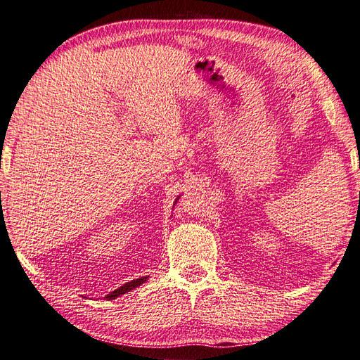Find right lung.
Returning a JSON list of instances; mask_svg holds the SVG:
<instances>
[{
  "instance_id": "1",
  "label": "right lung",
  "mask_w": 360,
  "mask_h": 360,
  "mask_svg": "<svg viewBox=\"0 0 360 360\" xmlns=\"http://www.w3.org/2000/svg\"><path fill=\"white\" fill-rule=\"evenodd\" d=\"M176 202V200H175ZM175 205V204H174ZM148 280V276H142V278H137V280H132V281H129V283H126V285H123V286H120L118 289H115V291H112V292H109L105 295L104 299H107V300H112V299H115V297H118V295H122V294H126V292H129L131 289H134V288H139L142 285V283H145Z\"/></svg>"
}]
</instances>
